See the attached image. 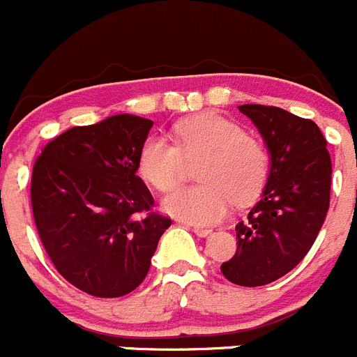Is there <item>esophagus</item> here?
Instances as JSON below:
<instances>
[{"instance_id":"34e87169","label":"esophagus","mask_w":357,"mask_h":357,"mask_svg":"<svg viewBox=\"0 0 357 357\" xmlns=\"http://www.w3.org/2000/svg\"><path fill=\"white\" fill-rule=\"evenodd\" d=\"M193 232L197 236H200V238H206V236H209L211 232H213V229H207V227H200V225H195L193 227Z\"/></svg>"}]
</instances>
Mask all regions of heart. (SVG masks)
I'll use <instances>...</instances> for the list:
<instances>
[{
	"instance_id": "1",
	"label": "heart",
	"mask_w": 357,
	"mask_h": 357,
	"mask_svg": "<svg viewBox=\"0 0 357 357\" xmlns=\"http://www.w3.org/2000/svg\"><path fill=\"white\" fill-rule=\"evenodd\" d=\"M175 143L150 135L137 155V172L160 193L181 182L188 162H197L200 184L164 198V211L198 225L220 222L232 202L248 204L263 191L272 160L263 141L216 112H202L175 125Z\"/></svg>"
}]
</instances>
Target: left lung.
<instances>
[{
    "label": "left lung",
    "mask_w": 357,
    "mask_h": 357,
    "mask_svg": "<svg viewBox=\"0 0 357 357\" xmlns=\"http://www.w3.org/2000/svg\"><path fill=\"white\" fill-rule=\"evenodd\" d=\"M266 141L272 168L263 198L236 225L238 248L222 264L227 280L264 286L291 272L313 247L331 197V155L318 125L268 105L239 107Z\"/></svg>",
    "instance_id": "obj_1"
}]
</instances>
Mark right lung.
<instances>
[{
    "label": "right lung",
    "mask_w": 357,
    "mask_h": 357,
    "mask_svg": "<svg viewBox=\"0 0 357 357\" xmlns=\"http://www.w3.org/2000/svg\"><path fill=\"white\" fill-rule=\"evenodd\" d=\"M153 121L110 116L43 148L31 172V213L53 266L100 298L134 291L172 218L153 211L137 155Z\"/></svg>",
    "instance_id": "right-lung-1"
}]
</instances>
